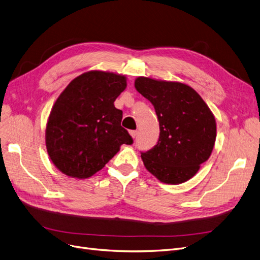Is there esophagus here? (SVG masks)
I'll use <instances>...</instances> for the list:
<instances>
[{
  "label": "esophagus",
  "mask_w": 260,
  "mask_h": 260,
  "mask_svg": "<svg viewBox=\"0 0 260 260\" xmlns=\"http://www.w3.org/2000/svg\"><path fill=\"white\" fill-rule=\"evenodd\" d=\"M129 134H131V136H132L133 138H136L138 132H137V131H129Z\"/></svg>",
  "instance_id": "obj_1"
}]
</instances>
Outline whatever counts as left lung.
<instances>
[{"label":"left lung","mask_w":260,"mask_h":260,"mask_svg":"<svg viewBox=\"0 0 260 260\" xmlns=\"http://www.w3.org/2000/svg\"><path fill=\"white\" fill-rule=\"evenodd\" d=\"M135 88L151 102L159 123L156 145L141 152L143 164L164 183H183L212 153L214 115L200 95L184 83L138 77Z\"/></svg>","instance_id":"8db88e82"}]
</instances>
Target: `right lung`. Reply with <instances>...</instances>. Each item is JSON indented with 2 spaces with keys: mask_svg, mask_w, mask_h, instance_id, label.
Masks as SVG:
<instances>
[{
  "mask_svg": "<svg viewBox=\"0 0 260 260\" xmlns=\"http://www.w3.org/2000/svg\"><path fill=\"white\" fill-rule=\"evenodd\" d=\"M126 78L92 71L75 78L54 103L46 127V147L55 167L84 179L101 170L122 145L134 142L121 126L123 112L114 101Z\"/></svg>",
  "mask_w": 260,
  "mask_h": 260,
  "instance_id": "right-lung-1",
  "label": "right lung"
}]
</instances>
